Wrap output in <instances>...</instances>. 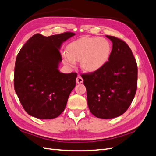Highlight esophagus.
I'll use <instances>...</instances> for the list:
<instances>
[{
	"label": "esophagus",
	"mask_w": 156,
	"mask_h": 156,
	"mask_svg": "<svg viewBox=\"0 0 156 156\" xmlns=\"http://www.w3.org/2000/svg\"><path fill=\"white\" fill-rule=\"evenodd\" d=\"M83 83V79L80 76H78L77 78H76V83L77 84H81Z\"/></svg>",
	"instance_id": "34e87169"
}]
</instances>
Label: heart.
I'll return each instance as SVG.
<instances>
[{"instance_id":"obj_1","label":"heart","mask_w":156,"mask_h":156,"mask_svg":"<svg viewBox=\"0 0 156 156\" xmlns=\"http://www.w3.org/2000/svg\"><path fill=\"white\" fill-rule=\"evenodd\" d=\"M111 51V44L106 39L84 37L70 43L63 57L68 66H73L76 61H80L82 69L87 72H95L107 63Z\"/></svg>"}]
</instances>
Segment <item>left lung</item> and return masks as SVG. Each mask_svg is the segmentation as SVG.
<instances>
[{
    "label": "left lung",
    "mask_w": 156,
    "mask_h": 156,
    "mask_svg": "<svg viewBox=\"0 0 156 156\" xmlns=\"http://www.w3.org/2000/svg\"><path fill=\"white\" fill-rule=\"evenodd\" d=\"M112 43L110 58L102 68L82 75L90 112L98 118L112 119L123 115L136 92V61L125 41L106 35Z\"/></svg>",
    "instance_id": "8db88e82"
}]
</instances>
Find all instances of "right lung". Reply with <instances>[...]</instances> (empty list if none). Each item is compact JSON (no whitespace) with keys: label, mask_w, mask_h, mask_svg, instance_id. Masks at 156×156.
I'll list each match as a JSON object with an SVG mask.
<instances>
[{"label":"right lung","mask_w":156,"mask_h":156,"mask_svg":"<svg viewBox=\"0 0 156 156\" xmlns=\"http://www.w3.org/2000/svg\"><path fill=\"white\" fill-rule=\"evenodd\" d=\"M75 33L45 37L35 34L20 51L14 69V89L28 114L41 119L57 117L76 86V73L60 72L61 46Z\"/></svg>","instance_id":"right-lung-1"}]
</instances>
